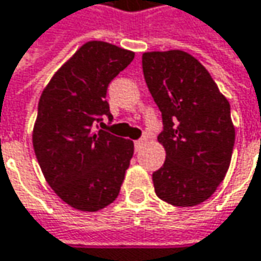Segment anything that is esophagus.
I'll use <instances>...</instances> for the list:
<instances>
[{"label":"esophagus","mask_w":261,"mask_h":261,"mask_svg":"<svg viewBox=\"0 0 261 261\" xmlns=\"http://www.w3.org/2000/svg\"><path fill=\"white\" fill-rule=\"evenodd\" d=\"M145 144V140H138V141H135V148L138 150V148H141L142 145Z\"/></svg>","instance_id":"34e87169"}]
</instances>
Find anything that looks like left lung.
<instances>
[{
  "instance_id": "8db88e82",
  "label": "left lung",
  "mask_w": 261,
  "mask_h": 261,
  "mask_svg": "<svg viewBox=\"0 0 261 261\" xmlns=\"http://www.w3.org/2000/svg\"><path fill=\"white\" fill-rule=\"evenodd\" d=\"M142 72L165 126L158 141L166 160L153 172L154 192L174 206H196L214 195L230 166V103L208 69L184 50L145 51Z\"/></svg>"
}]
</instances>
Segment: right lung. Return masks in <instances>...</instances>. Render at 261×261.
Listing matches in <instances>:
<instances>
[{
    "mask_svg": "<svg viewBox=\"0 0 261 261\" xmlns=\"http://www.w3.org/2000/svg\"><path fill=\"white\" fill-rule=\"evenodd\" d=\"M135 53L87 41L48 82L38 102L32 145L43 175L65 203L95 213L116 200L134 156V142L93 126L108 116L110 82Z\"/></svg>",
    "mask_w": 261,
    "mask_h": 261,
    "instance_id": "right-lung-1",
    "label": "right lung"
}]
</instances>
